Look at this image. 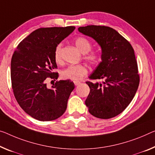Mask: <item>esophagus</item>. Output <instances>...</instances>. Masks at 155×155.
I'll use <instances>...</instances> for the list:
<instances>
[{
	"label": "esophagus",
	"mask_w": 155,
	"mask_h": 155,
	"mask_svg": "<svg viewBox=\"0 0 155 155\" xmlns=\"http://www.w3.org/2000/svg\"><path fill=\"white\" fill-rule=\"evenodd\" d=\"M74 84L75 86H78L81 84V82H79V81H74Z\"/></svg>",
	"instance_id": "34e87169"
}]
</instances>
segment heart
<instances>
[{
	"label": "heart",
	"instance_id": "1",
	"mask_svg": "<svg viewBox=\"0 0 155 155\" xmlns=\"http://www.w3.org/2000/svg\"><path fill=\"white\" fill-rule=\"evenodd\" d=\"M75 44L81 53L84 54V58L92 65L98 64L101 59V54L96 51H91V43L87 38L78 37L75 39ZM54 59L57 64H61L62 59V46L58 44L54 51ZM88 73V68L84 64L71 65L64 69L61 75L64 79L77 81L82 79Z\"/></svg>",
	"mask_w": 155,
	"mask_h": 155
}]
</instances>
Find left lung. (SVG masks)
<instances>
[{"mask_svg": "<svg viewBox=\"0 0 155 155\" xmlns=\"http://www.w3.org/2000/svg\"><path fill=\"white\" fill-rule=\"evenodd\" d=\"M78 30L91 37L102 48V61L86 83L90 93L85 101L95 117L108 119L125 110L139 87L140 77L134 49L130 43L113 28L87 25Z\"/></svg>", "mask_w": 155, "mask_h": 155, "instance_id": "1", "label": "left lung"}]
</instances>
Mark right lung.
I'll use <instances>...</instances> for the list:
<instances>
[{
	"label": "right lung",
	"mask_w": 155,
	"mask_h": 155,
	"mask_svg": "<svg viewBox=\"0 0 155 155\" xmlns=\"http://www.w3.org/2000/svg\"><path fill=\"white\" fill-rule=\"evenodd\" d=\"M74 26L41 28L33 31L16 47L11 61L12 87L20 107L37 120L51 121L65 112L72 81L57 80L48 89L47 80H55L58 73L54 59L56 46L75 30Z\"/></svg>",
	"instance_id": "1"
}]
</instances>
